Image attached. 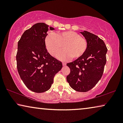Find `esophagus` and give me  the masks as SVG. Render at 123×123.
<instances>
[{
    "instance_id": "1",
    "label": "esophagus",
    "mask_w": 123,
    "mask_h": 123,
    "mask_svg": "<svg viewBox=\"0 0 123 123\" xmlns=\"http://www.w3.org/2000/svg\"><path fill=\"white\" fill-rule=\"evenodd\" d=\"M62 64H63V65H64V66H65V65H66V63H65V62H63V63H62Z\"/></svg>"
}]
</instances>
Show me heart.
I'll use <instances>...</instances> for the list:
<instances>
[{"instance_id": "1", "label": "heart", "mask_w": 123, "mask_h": 123, "mask_svg": "<svg viewBox=\"0 0 123 123\" xmlns=\"http://www.w3.org/2000/svg\"><path fill=\"white\" fill-rule=\"evenodd\" d=\"M45 45L49 53L56 56L64 49L65 51L58 57L62 59H77L85 54L88 48L87 40L73 31L50 33L45 38Z\"/></svg>"}]
</instances>
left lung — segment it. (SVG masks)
<instances>
[{
  "instance_id": "obj_1",
  "label": "left lung",
  "mask_w": 123,
  "mask_h": 123,
  "mask_svg": "<svg viewBox=\"0 0 123 123\" xmlns=\"http://www.w3.org/2000/svg\"><path fill=\"white\" fill-rule=\"evenodd\" d=\"M88 43L83 56L67 63L70 72L67 75L70 86L78 92H87L101 78L106 63L107 49L102 39L89 32H80Z\"/></svg>"
}]
</instances>
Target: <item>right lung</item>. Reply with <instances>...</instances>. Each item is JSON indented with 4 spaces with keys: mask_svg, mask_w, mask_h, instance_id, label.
<instances>
[{
    "mask_svg": "<svg viewBox=\"0 0 123 123\" xmlns=\"http://www.w3.org/2000/svg\"><path fill=\"white\" fill-rule=\"evenodd\" d=\"M50 30L54 28L50 27ZM49 26L37 23L27 30L18 43L17 67L27 88L36 93L50 88L55 75L62 68V63L48 52L45 38Z\"/></svg>",
    "mask_w": 123,
    "mask_h": 123,
    "instance_id": "1",
    "label": "right lung"
}]
</instances>
